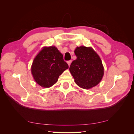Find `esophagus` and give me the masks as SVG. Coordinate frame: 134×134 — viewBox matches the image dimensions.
<instances>
[{
	"instance_id": "34e87169",
	"label": "esophagus",
	"mask_w": 134,
	"mask_h": 134,
	"mask_svg": "<svg viewBox=\"0 0 134 134\" xmlns=\"http://www.w3.org/2000/svg\"><path fill=\"white\" fill-rule=\"evenodd\" d=\"M71 63V60H70V61H68V62H67V63H68V65L69 66H70V65Z\"/></svg>"
}]
</instances>
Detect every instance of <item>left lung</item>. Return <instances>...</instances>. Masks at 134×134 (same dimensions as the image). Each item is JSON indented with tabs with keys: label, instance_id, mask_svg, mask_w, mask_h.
<instances>
[{
	"label": "left lung",
	"instance_id": "1",
	"mask_svg": "<svg viewBox=\"0 0 134 134\" xmlns=\"http://www.w3.org/2000/svg\"><path fill=\"white\" fill-rule=\"evenodd\" d=\"M76 59L70 65L69 70L80 87L90 89L97 86L104 74L102 63L91 47L80 46L74 51Z\"/></svg>",
	"mask_w": 134,
	"mask_h": 134
}]
</instances>
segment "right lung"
Instances as JSON below:
<instances>
[{
	"instance_id": "right-lung-1",
	"label": "right lung",
	"mask_w": 134,
	"mask_h": 134,
	"mask_svg": "<svg viewBox=\"0 0 134 134\" xmlns=\"http://www.w3.org/2000/svg\"><path fill=\"white\" fill-rule=\"evenodd\" d=\"M68 68L63 54L55 46H50L44 47L36 56L31 72L36 83L48 88L57 82L59 75Z\"/></svg>"
}]
</instances>
